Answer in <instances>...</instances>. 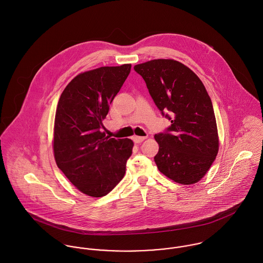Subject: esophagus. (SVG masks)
I'll return each mask as SVG.
<instances>
[{
  "label": "esophagus",
  "mask_w": 263,
  "mask_h": 263,
  "mask_svg": "<svg viewBox=\"0 0 263 263\" xmlns=\"http://www.w3.org/2000/svg\"><path fill=\"white\" fill-rule=\"evenodd\" d=\"M147 139V137H138V136H135L134 138H133V140H134V142L136 143V144H141L143 141H145Z\"/></svg>",
  "instance_id": "1"
}]
</instances>
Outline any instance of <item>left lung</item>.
Returning a JSON list of instances; mask_svg holds the SVG:
<instances>
[{
	"label": "left lung",
	"mask_w": 263,
	"mask_h": 263,
	"mask_svg": "<svg viewBox=\"0 0 263 263\" xmlns=\"http://www.w3.org/2000/svg\"><path fill=\"white\" fill-rule=\"evenodd\" d=\"M143 77L163 116L171 121L155 135L160 172L181 184L199 181L215 161L219 138L213 103L199 78L174 60H153L134 67Z\"/></svg>",
	"instance_id": "obj_1"
}]
</instances>
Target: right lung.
<instances>
[{
    "mask_svg": "<svg viewBox=\"0 0 263 263\" xmlns=\"http://www.w3.org/2000/svg\"><path fill=\"white\" fill-rule=\"evenodd\" d=\"M132 65L101 67L75 77L63 91L55 112L53 152L58 167L83 193L101 197L125 174L134 143L101 132L109 104Z\"/></svg>",
    "mask_w": 263,
    "mask_h": 263,
    "instance_id": "right-lung-1",
    "label": "right lung"
}]
</instances>
